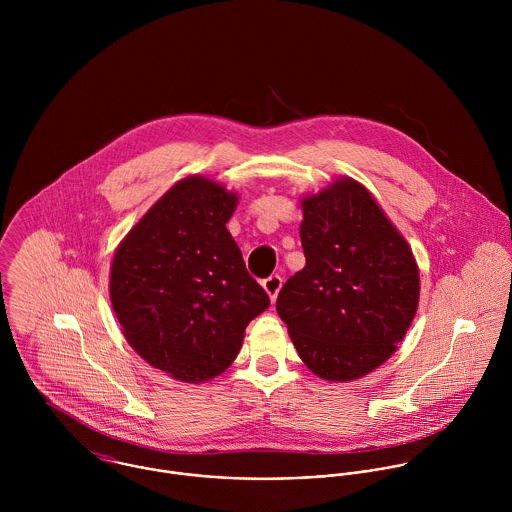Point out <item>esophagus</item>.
Returning <instances> with one entry per match:
<instances>
[{
    "label": "esophagus",
    "instance_id": "1",
    "mask_svg": "<svg viewBox=\"0 0 512 512\" xmlns=\"http://www.w3.org/2000/svg\"><path fill=\"white\" fill-rule=\"evenodd\" d=\"M262 288L266 290L268 297H270V301L274 303V301H276V297H278V293L282 290V278H280V276H270L268 280H264Z\"/></svg>",
    "mask_w": 512,
    "mask_h": 512
}]
</instances>
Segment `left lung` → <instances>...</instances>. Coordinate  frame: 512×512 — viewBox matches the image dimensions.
I'll return each mask as SVG.
<instances>
[{"instance_id": "8db88e82", "label": "left lung", "mask_w": 512, "mask_h": 512, "mask_svg": "<svg viewBox=\"0 0 512 512\" xmlns=\"http://www.w3.org/2000/svg\"><path fill=\"white\" fill-rule=\"evenodd\" d=\"M305 254L278 295L299 359L323 380L349 382L386 363L414 321L420 270L372 193L339 177L301 197Z\"/></svg>"}]
</instances>
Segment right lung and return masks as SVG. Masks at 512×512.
Listing matches in <instances>:
<instances>
[{"instance_id":"1","label":"right lung","mask_w":512,"mask_h":512,"mask_svg":"<svg viewBox=\"0 0 512 512\" xmlns=\"http://www.w3.org/2000/svg\"><path fill=\"white\" fill-rule=\"evenodd\" d=\"M238 195L205 175L177 181L118 244L110 301L147 365L199 384L236 359L270 297L246 272L226 222Z\"/></svg>"}]
</instances>
